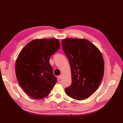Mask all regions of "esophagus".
<instances>
[{
	"label": "esophagus",
	"mask_w": 123,
	"mask_h": 123,
	"mask_svg": "<svg viewBox=\"0 0 123 123\" xmlns=\"http://www.w3.org/2000/svg\"><path fill=\"white\" fill-rule=\"evenodd\" d=\"M58 77V79H59V80H62V74H61V75H59Z\"/></svg>",
	"instance_id": "obj_1"
}]
</instances>
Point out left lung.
I'll list each match as a JSON object with an SVG mask.
<instances>
[{"instance_id": "obj_1", "label": "left lung", "mask_w": 123, "mask_h": 123, "mask_svg": "<svg viewBox=\"0 0 123 123\" xmlns=\"http://www.w3.org/2000/svg\"><path fill=\"white\" fill-rule=\"evenodd\" d=\"M62 44L71 72L72 83L65 89L66 93L76 100L87 98L97 90L103 80V55L94 44L85 39L65 38Z\"/></svg>"}]
</instances>
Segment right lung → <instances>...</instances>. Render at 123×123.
<instances>
[{
    "instance_id": "right-lung-1",
    "label": "right lung",
    "mask_w": 123,
    "mask_h": 123,
    "mask_svg": "<svg viewBox=\"0 0 123 123\" xmlns=\"http://www.w3.org/2000/svg\"><path fill=\"white\" fill-rule=\"evenodd\" d=\"M59 47L58 39H36L20 52L16 61V78L20 86L30 97H46L56 83L57 78L53 75L49 60Z\"/></svg>"
}]
</instances>
